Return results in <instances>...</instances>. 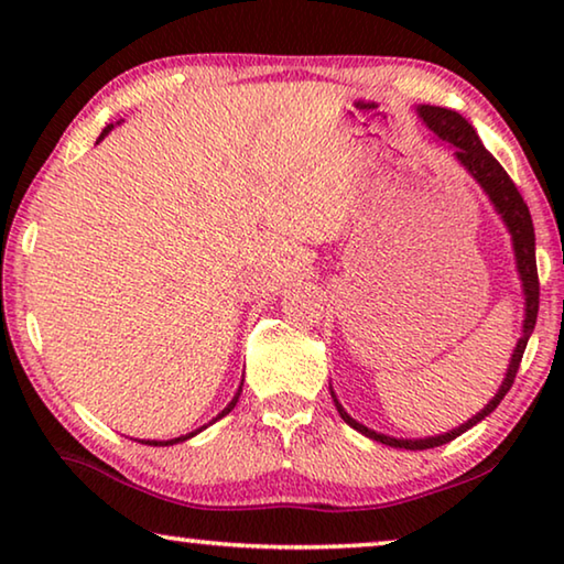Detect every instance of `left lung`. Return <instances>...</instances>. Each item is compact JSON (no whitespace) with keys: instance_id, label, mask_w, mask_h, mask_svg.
Listing matches in <instances>:
<instances>
[{"instance_id":"8db88e82","label":"left lung","mask_w":564,"mask_h":564,"mask_svg":"<svg viewBox=\"0 0 564 564\" xmlns=\"http://www.w3.org/2000/svg\"><path fill=\"white\" fill-rule=\"evenodd\" d=\"M417 113L423 117L427 127H431L437 133V137L447 141V144L455 147L457 161H460V164L467 171H470L477 184L485 188V194L490 196V202L495 204V208H498L502 221L508 224L510 234H512L514 256H518V271H520V279H522V285H524V303H528V308H524L522 338L518 340V348H514V352H512L508 376H505L498 395H495L490 403L485 405L475 417H470L465 425L455 427V431H451V433L437 435V437H425V441H398V437L380 435L376 431H368V427L360 425L358 420H352L346 413V410H343V405L338 403L336 395H333V390H330V395H333V400H336V408H338L340 417L346 420L350 427H356L358 433L368 435L370 441H378V443L390 445V447H405V451H427V447H437V445L451 443V441H455L457 435H463L465 431H470L473 425L480 423L482 417H488L492 410L500 405V400L508 395V390L514 383V376H518L520 362H522V352H524V348H528L530 333L534 328V323H538V308H540V279H538V261H534V226H532V218H530V208H528V204L522 202L518 186L512 184L508 171H505L498 164V159H495L490 151L482 147V141L477 139L475 129L460 117V113L451 111V109H443V107H420Z\"/></svg>"}]
</instances>
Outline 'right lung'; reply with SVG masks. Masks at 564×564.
Instances as JSON below:
<instances>
[{"label":"right lung","instance_id":"1","mask_svg":"<svg viewBox=\"0 0 564 564\" xmlns=\"http://www.w3.org/2000/svg\"><path fill=\"white\" fill-rule=\"evenodd\" d=\"M113 129V123H111V127H107V129H104L101 131V137H99V141L104 139V137H107V133ZM238 395H241V390H238V393L234 395V400H231V403H228V408H224L221 410V413H218V417H224V415H228V413H231V410H234V405L238 403ZM216 417V420H218ZM206 427V425H204ZM204 427H202V431H204ZM202 431H196V433H202ZM196 433H188V435H184V437H174V441H139V443H147V445H156V447H161V445H174V443H181V441H188V437H194Z\"/></svg>","mask_w":564,"mask_h":564}]
</instances>
